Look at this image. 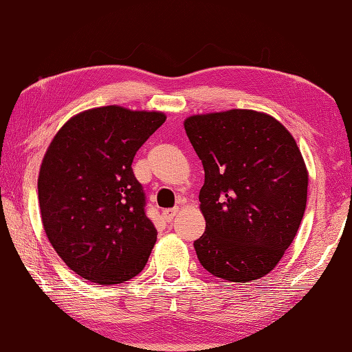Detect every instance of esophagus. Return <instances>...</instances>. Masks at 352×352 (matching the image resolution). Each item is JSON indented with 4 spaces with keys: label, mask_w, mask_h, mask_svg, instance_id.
<instances>
[{
    "label": "esophagus",
    "mask_w": 352,
    "mask_h": 352,
    "mask_svg": "<svg viewBox=\"0 0 352 352\" xmlns=\"http://www.w3.org/2000/svg\"><path fill=\"white\" fill-rule=\"evenodd\" d=\"M178 208H172V209H164L163 210V217H164V219H166V221H172V219H174V217L177 215L178 213Z\"/></svg>",
    "instance_id": "obj_1"
}]
</instances>
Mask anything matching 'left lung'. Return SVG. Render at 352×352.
<instances>
[{"label": "left lung", "mask_w": 352, "mask_h": 352, "mask_svg": "<svg viewBox=\"0 0 352 352\" xmlns=\"http://www.w3.org/2000/svg\"><path fill=\"white\" fill-rule=\"evenodd\" d=\"M184 129L204 168L199 210L206 232L194 247L201 265L229 282L270 273L304 217L308 170L294 137L254 109L195 114Z\"/></svg>", "instance_id": "1"}]
</instances>
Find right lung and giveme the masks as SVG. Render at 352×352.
<instances>
[{
  "mask_svg": "<svg viewBox=\"0 0 352 352\" xmlns=\"http://www.w3.org/2000/svg\"><path fill=\"white\" fill-rule=\"evenodd\" d=\"M164 120L162 111L91 108L48 144L38 177L41 219L54 252L80 278L122 284L146 265L157 230L131 164Z\"/></svg>",
  "mask_w": 352,
  "mask_h": 352,
  "instance_id": "add662e5",
  "label": "right lung"
}]
</instances>
